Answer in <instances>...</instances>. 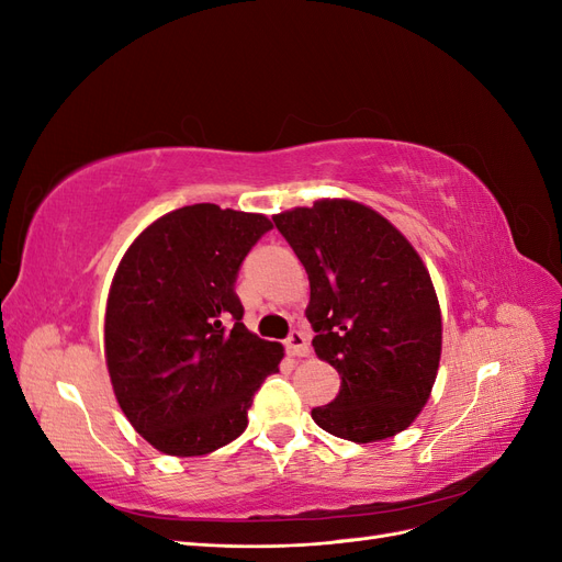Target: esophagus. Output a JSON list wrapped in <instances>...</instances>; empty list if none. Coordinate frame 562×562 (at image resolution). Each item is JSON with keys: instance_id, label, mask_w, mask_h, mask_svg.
I'll return each mask as SVG.
<instances>
[{"instance_id": "1", "label": "esophagus", "mask_w": 562, "mask_h": 562, "mask_svg": "<svg viewBox=\"0 0 562 562\" xmlns=\"http://www.w3.org/2000/svg\"><path fill=\"white\" fill-rule=\"evenodd\" d=\"M285 351L291 356H307L310 347H307V335L302 330H291V335L285 337Z\"/></svg>"}]
</instances>
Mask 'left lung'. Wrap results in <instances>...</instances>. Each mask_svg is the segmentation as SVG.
I'll return each instance as SVG.
<instances>
[{
  "label": "left lung",
  "mask_w": 562,
  "mask_h": 562,
  "mask_svg": "<svg viewBox=\"0 0 562 562\" xmlns=\"http://www.w3.org/2000/svg\"><path fill=\"white\" fill-rule=\"evenodd\" d=\"M274 225L310 274L314 351L342 380L314 422L353 443L411 427L429 401L443 339L417 250L386 217L347 199L285 211Z\"/></svg>",
  "instance_id": "obj_1"
}]
</instances>
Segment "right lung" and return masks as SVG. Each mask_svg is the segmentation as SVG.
I'll list each match as a JSON object with an SVG mask.
<instances>
[{"label": "right lung", "mask_w": 562, "mask_h": 562, "mask_svg": "<svg viewBox=\"0 0 562 562\" xmlns=\"http://www.w3.org/2000/svg\"><path fill=\"white\" fill-rule=\"evenodd\" d=\"M271 223L194 203L151 223L119 265L105 314L114 396L147 443L209 454L248 427V407L283 347L244 326L234 285Z\"/></svg>", "instance_id": "obj_1"}]
</instances>
